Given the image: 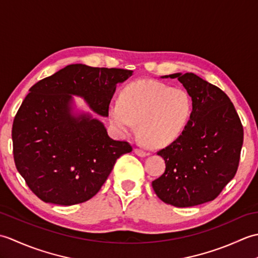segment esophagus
Listing matches in <instances>:
<instances>
[{
    "mask_svg": "<svg viewBox=\"0 0 258 258\" xmlns=\"http://www.w3.org/2000/svg\"><path fill=\"white\" fill-rule=\"evenodd\" d=\"M134 152H135L136 155H139L141 157H144V156L147 155V153L145 151H143V150H141V149H134Z\"/></svg>",
    "mask_w": 258,
    "mask_h": 258,
    "instance_id": "esophagus-1",
    "label": "esophagus"
}]
</instances>
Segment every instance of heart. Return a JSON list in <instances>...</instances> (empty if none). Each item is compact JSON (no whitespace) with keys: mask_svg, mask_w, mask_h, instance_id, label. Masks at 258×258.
Instances as JSON below:
<instances>
[{"mask_svg":"<svg viewBox=\"0 0 258 258\" xmlns=\"http://www.w3.org/2000/svg\"><path fill=\"white\" fill-rule=\"evenodd\" d=\"M191 115V100L182 89L160 82H133L120 93V103L108 106V118L119 135L134 133L135 123L146 144L161 147L171 144L183 133Z\"/></svg>","mask_w":258,"mask_h":258,"instance_id":"heart-1","label":"heart"}]
</instances>
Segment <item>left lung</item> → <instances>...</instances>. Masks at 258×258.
Masks as SVG:
<instances>
[{"label":"left lung","instance_id":"obj_1","mask_svg":"<svg viewBox=\"0 0 258 258\" xmlns=\"http://www.w3.org/2000/svg\"><path fill=\"white\" fill-rule=\"evenodd\" d=\"M191 97V115L183 133L157 152L165 172L153 180L158 199L176 207L215 200L237 172L244 131L229 97L194 73H175Z\"/></svg>","mask_w":258,"mask_h":258}]
</instances>
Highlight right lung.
Masks as SVG:
<instances>
[{
    "instance_id": "add662e5",
    "label": "right lung",
    "mask_w": 258,
    "mask_h": 258,
    "mask_svg": "<svg viewBox=\"0 0 258 258\" xmlns=\"http://www.w3.org/2000/svg\"><path fill=\"white\" fill-rule=\"evenodd\" d=\"M133 71L71 64L30 89L15 115L12 140L15 166L38 199L56 205L92 199L117 158L132 151L109 138L91 113L75 112L73 96L93 112L108 116L117 83Z\"/></svg>"
}]
</instances>
